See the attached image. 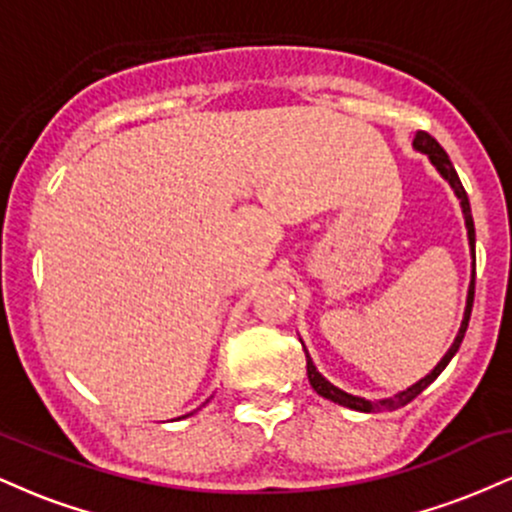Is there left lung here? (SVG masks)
Wrapping results in <instances>:
<instances>
[{"label": "left lung", "mask_w": 512, "mask_h": 512, "mask_svg": "<svg viewBox=\"0 0 512 512\" xmlns=\"http://www.w3.org/2000/svg\"><path fill=\"white\" fill-rule=\"evenodd\" d=\"M414 149L421 151V154L428 156V161L436 166V170L440 175H443L445 180L450 182V187L455 190L457 199H460V207H462V214H464V226H467V238H469V248H472V257H474V219H472V207H469V197L467 192H464L462 182H460V175H457L455 166H452L450 156L445 154V149L440 146L436 139L431 137L428 132H416L414 137ZM472 303H474V272H472V284H469V293H467V308H464V317H462V325H460V332H457L455 342L448 349V354L440 358V363L436 368L431 370V373L426 375V378H421L419 383H414L407 390L397 392L395 397H387V399H363V397H356V395H349V392L339 390L337 385H332L330 380L322 378L320 373H317V368L313 366V361H310L308 351H305V358H308V380L310 385H313V390L317 392L320 397L330 399L334 404H342V407H349L354 411H395L399 407H404V404H409L411 399L416 395H421V392L426 390L428 385L433 383V380L438 378L440 373H443L445 366L450 363V358L457 354V349H460L462 339H464V332H467V325H469V315H472Z\"/></svg>", "instance_id": "1"}]
</instances>
